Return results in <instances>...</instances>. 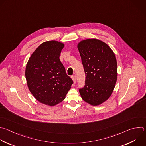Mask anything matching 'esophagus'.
<instances>
[{
	"mask_svg": "<svg viewBox=\"0 0 146 146\" xmlns=\"http://www.w3.org/2000/svg\"><path fill=\"white\" fill-rule=\"evenodd\" d=\"M72 79L73 80V82L75 84V83L76 82V81H77V78H76V76L75 75H74V76H72Z\"/></svg>",
	"mask_w": 146,
	"mask_h": 146,
	"instance_id": "1",
	"label": "esophagus"
}]
</instances>
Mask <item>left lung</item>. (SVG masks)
Segmentation results:
<instances>
[{"label": "left lung", "mask_w": 146, "mask_h": 146, "mask_svg": "<svg viewBox=\"0 0 146 146\" xmlns=\"http://www.w3.org/2000/svg\"><path fill=\"white\" fill-rule=\"evenodd\" d=\"M85 73V85L79 90L86 103L97 106L111 96L117 77L116 56L111 48L100 39L81 40L77 44Z\"/></svg>", "instance_id": "8db88e82"}]
</instances>
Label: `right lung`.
I'll list each match as a JSON object with an SVG mask.
<instances>
[{
	"label": "right lung",
	"mask_w": 146,
	"mask_h": 146,
	"mask_svg": "<svg viewBox=\"0 0 146 146\" xmlns=\"http://www.w3.org/2000/svg\"><path fill=\"white\" fill-rule=\"evenodd\" d=\"M64 46L57 40L44 42L33 53L26 66L29 90L40 103L51 107L65 99L73 84L60 60Z\"/></svg>",
	"instance_id": "1"
}]
</instances>
